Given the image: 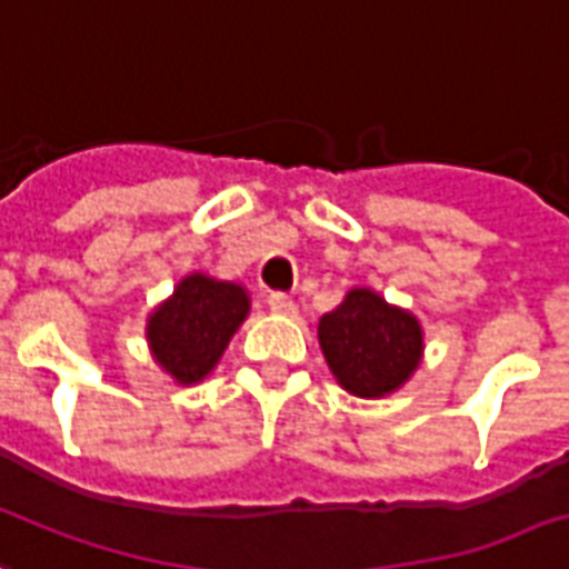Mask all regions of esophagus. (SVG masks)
Returning a JSON list of instances; mask_svg holds the SVG:
<instances>
[{
  "label": "esophagus",
  "mask_w": 569,
  "mask_h": 569,
  "mask_svg": "<svg viewBox=\"0 0 569 569\" xmlns=\"http://www.w3.org/2000/svg\"><path fill=\"white\" fill-rule=\"evenodd\" d=\"M268 307H271V313H280V316H292L295 313V301L283 292L268 295Z\"/></svg>",
  "instance_id": "34e87169"
}]
</instances>
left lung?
<instances>
[{
    "instance_id": "left-lung-1",
    "label": "left lung",
    "mask_w": 569,
    "mask_h": 569,
    "mask_svg": "<svg viewBox=\"0 0 569 569\" xmlns=\"http://www.w3.org/2000/svg\"><path fill=\"white\" fill-rule=\"evenodd\" d=\"M319 346L340 388L363 400H379L418 370L423 331L409 310L358 286L337 310L319 319Z\"/></svg>"
}]
</instances>
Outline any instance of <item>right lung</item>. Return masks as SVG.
<instances>
[{
  "instance_id": "right-lung-1",
  "label": "right lung",
  "mask_w": 569,
  "mask_h": 569,
  "mask_svg": "<svg viewBox=\"0 0 569 569\" xmlns=\"http://www.w3.org/2000/svg\"><path fill=\"white\" fill-rule=\"evenodd\" d=\"M247 313L250 298L244 286L197 271L149 316V349L179 385H197L214 370Z\"/></svg>"
}]
</instances>
